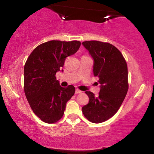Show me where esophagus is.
I'll list each match as a JSON object with an SVG mask.
<instances>
[{"label":"esophagus","mask_w":154,"mask_h":154,"mask_svg":"<svg viewBox=\"0 0 154 154\" xmlns=\"http://www.w3.org/2000/svg\"><path fill=\"white\" fill-rule=\"evenodd\" d=\"M82 92V91L78 89H76V90H75V94H81Z\"/></svg>","instance_id":"34e87169"}]
</instances>
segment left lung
<instances>
[{"label":"left lung","instance_id":"obj_1","mask_svg":"<svg viewBox=\"0 0 154 154\" xmlns=\"http://www.w3.org/2000/svg\"><path fill=\"white\" fill-rule=\"evenodd\" d=\"M82 44L92 57L94 75L100 84L98 96L85 92L89 103L82 112L90 122L99 124L113 117L123 103L128 90V66L120 51L110 43L87 41Z\"/></svg>","mask_w":154,"mask_h":154}]
</instances>
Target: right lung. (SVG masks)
Masks as SVG:
<instances>
[{"instance_id":"1","label":"right lung","mask_w":154,"mask_h":154,"mask_svg":"<svg viewBox=\"0 0 154 154\" xmlns=\"http://www.w3.org/2000/svg\"><path fill=\"white\" fill-rule=\"evenodd\" d=\"M80 45L78 41H48L36 47L26 62L25 95L34 113L45 123L60 120L66 103L74 95L73 85L61 87L56 74L66 57L76 53Z\"/></svg>"}]
</instances>
